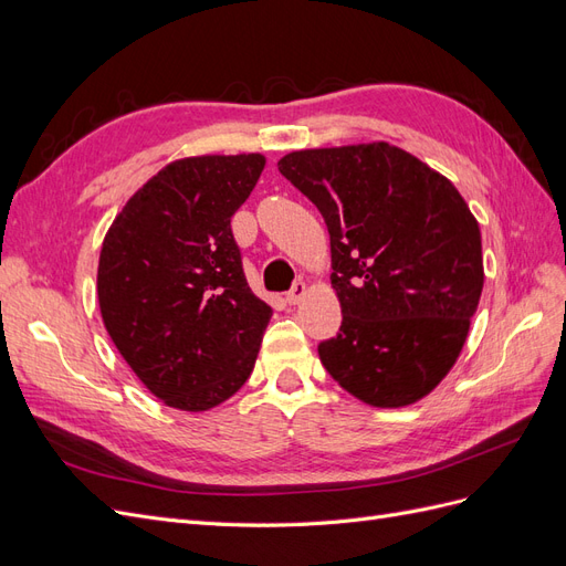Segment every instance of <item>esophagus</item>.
Wrapping results in <instances>:
<instances>
[{"label": "esophagus", "instance_id": "1", "mask_svg": "<svg viewBox=\"0 0 566 566\" xmlns=\"http://www.w3.org/2000/svg\"><path fill=\"white\" fill-rule=\"evenodd\" d=\"M304 295H306V285H304V281H297V283L285 293V302H287V304H297Z\"/></svg>", "mask_w": 566, "mask_h": 566}]
</instances>
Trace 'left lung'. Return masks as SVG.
<instances>
[{"instance_id":"1","label":"left lung","mask_w":566,"mask_h":566,"mask_svg":"<svg viewBox=\"0 0 566 566\" xmlns=\"http://www.w3.org/2000/svg\"><path fill=\"white\" fill-rule=\"evenodd\" d=\"M279 172L323 214L339 333L321 364L356 399L408 406L465 345L484 287L482 233L455 186L385 142L295 150Z\"/></svg>"}]
</instances>
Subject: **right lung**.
<instances>
[{"label":"right lung","instance_id":"1","mask_svg":"<svg viewBox=\"0 0 566 566\" xmlns=\"http://www.w3.org/2000/svg\"><path fill=\"white\" fill-rule=\"evenodd\" d=\"M264 156H200L167 165L113 221L98 260L106 331L167 406L208 410L245 385L271 318L243 271L231 217Z\"/></svg>","mask_w":566,"mask_h":566}]
</instances>
